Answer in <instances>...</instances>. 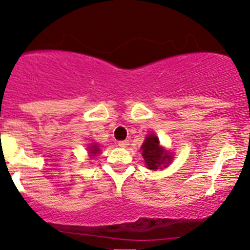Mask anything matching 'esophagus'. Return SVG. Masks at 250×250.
Segmentation results:
<instances>
[{
	"mask_svg": "<svg viewBox=\"0 0 250 250\" xmlns=\"http://www.w3.org/2000/svg\"><path fill=\"white\" fill-rule=\"evenodd\" d=\"M128 146H129V141H121V142H118V146H121V148H127Z\"/></svg>",
	"mask_w": 250,
	"mask_h": 250,
	"instance_id": "34e87169",
	"label": "esophagus"
}]
</instances>
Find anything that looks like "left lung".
I'll list each match as a JSON object with an SVG mask.
<instances>
[{"mask_svg": "<svg viewBox=\"0 0 250 250\" xmlns=\"http://www.w3.org/2000/svg\"><path fill=\"white\" fill-rule=\"evenodd\" d=\"M142 155H143L146 164L149 169L155 170L162 167L165 162H170L171 157L169 154L163 150L162 146H159V139L155 136H148L146 142L142 146Z\"/></svg>", "mask_w": 250, "mask_h": 250, "instance_id": "obj_1", "label": "left lung"}]
</instances>
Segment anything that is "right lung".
Segmentation results:
<instances>
[{
	"label": "right lung",
	"mask_w": 250,
	"mask_h": 250,
	"mask_svg": "<svg viewBox=\"0 0 250 250\" xmlns=\"http://www.w3.org/2000/svg\"><path fill=\"white\" fill-rule=\"evenodd\" d=\"M97 151H99V148H97V146H90V153L91 154H93V155H95V154H97Z\"/></svg>",
	"instance_id": "1"
}]
</instances>
